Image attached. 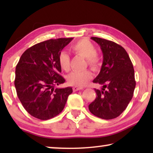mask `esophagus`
Wrapping results in <instances>:
<instances>
[{
    "label": "esophagus",
    "mask_w": 153,
    "mask_h": 153,
    "mask_svg": "<svg viewBox=\"0 0 153 153\" xmlns=\"http://www.w3.org/2000/svg\"><path fill=\"white\" fill-rule=\"evenodd\" d=\"M83 88L81 87H79V86H74L73 87V91L74 92H76V91H78L79 90H82Z\"/></svg>",
    "instance_id": "34e87169"
}]
</instances>
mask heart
Listing matches in <instances>:
<instances>
[{
    "instance_id": "obj_1",
    "label": "heart",
    "mask_w": 153,
    "mask_h": 153,
    "mask_svg": "<svg viewBox=\"0 0 153 153\" xmlns=\"http://www.w3.org/2000/svg\"><path fill=\"white\" fill-rule=\"evenodd\" d=\"M70 49L76 55L85 58L86 64L94 70H98L102 65V58L96 53L95 45L87 39H81L70 45ZM58 62L62 70L68 72L70 69V57L66 52L61 51L58 55ZM93 74L90 70L81 72H72L67 76V81L71 85L84 86Z\"/></svg>"
}]
</instances>
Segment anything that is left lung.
<instances>
[{
    "mask_svg": "<svg viewBox=\"0 0 153 153\" xmlns=\"http://www.w3.org/2000/svg\"><path fill=\"white\" fill-rule=\"evenodd\" d=\"M91 39L100 45L103 53L101 70L93 80L102 88L95 89L97 96L88 108L98 118H116L124 111L133 97L136 81L132 62L120 45L100 37Z\"/></svg>",
    "mask_w": 153,
    "mask_h": 153,
    "instance_id": "1",
    "label": "left lung"
}]
</instances>
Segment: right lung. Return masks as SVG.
<instances>
[{
  "label": "right lung",
  "mask_w": 153,
  "mask_h": 153,
  "mask_svg": "<svg viewBox=\"0 0 153 153\" xmlns=\"http://www.w3.org/2000/svg\"><path fill=\"white\" fill-rule=\"evenodd\" d=\"M73 38L51 39L26 50L15 71L16 94L26 111L39 120L51 119L65 106L71 87L55 88L65 80L60 75L58 55Z\"/></svg>",
  "instance_id": "obj_1"
}]
</instances>
